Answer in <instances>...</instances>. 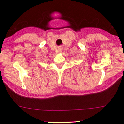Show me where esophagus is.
Returning <instances> with one entry per match:
<instances>
[{"label":"esophagus","mask_w":124,"mask_h":124,"mask_svg":"<svg viewBox=\"0 0 124 124\" xmlns=\"http://www.w3.org/2000/svg\"><path fill=\"white\" fill-rule=\"evenodd\" d=\"M58 50H59V52H62V48H60L58 49Z\"/></svg>","instance_id":"34e87169"}]
</instances>
